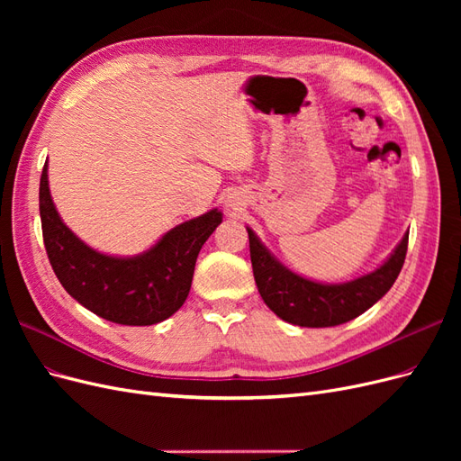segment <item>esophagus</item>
Instances as JSON below:
<instances>
[{"label":"esophagus","mask_w":461,"mask_h":461,"mask_svg":"<svg viewBox=\"0 0 461 461\" xmlns=\"http://www.w3.org/2000/svg\"><path fill=\"white\" fill-rule=\"evenodd\" d=\"M236 203H239V202H236V200H229V205H232V207H234Z\"/></svg>","instance_id":"1"}]
</instances>
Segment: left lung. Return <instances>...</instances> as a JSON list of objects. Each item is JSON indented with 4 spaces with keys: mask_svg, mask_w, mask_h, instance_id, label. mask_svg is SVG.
Instances as JSON below:
<instances>
[{
    "mask_svg": "<svg viewBox=\"0 0 461 461\" xmlns=\"http://www.w3.org/2000/svg\"><path fill=\"white\" fill-rule=\"evenodd\" d=\"M249 258L259 294L286 323L298 327H334L352 321L379 302L398 278L408 252V234L390 258L369 275L342 285L313 283L286 269L248 229Z\"/></svg>",
    "mask_w": 461,
    "mask_h": 461,
    "instance_id": "1",
    "label": "left lung"
}]
</instances>
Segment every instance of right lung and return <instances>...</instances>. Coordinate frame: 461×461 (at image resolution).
<instances>
[{
    "label": "right lung",
    "instance_id": "right-lung-1",
    "mask_svg": "<svg viewBox=\"0 0 461 461\" xmlns=\"http://www.w3.org/2000/svg\"><path fill=\"white\" fill-rule=\"evenodd\" d=\"M40 219L51 269L68 294L113 323L146 327L171 317L185 303L200 249L221 225L222 213L212 209L183 222L140 256H105L61 221L50 194L46 161L40 176Z\"/></svg>",
    "mask_w": 461,
    "mask_h": 461
}]
</instances>
